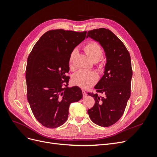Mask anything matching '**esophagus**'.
Returning <instances> with one entry per match:
<instances>
[{
    "label": "esophagus",
    "instance_id": "obj_1",
    "mask_svg": "<svg viewBox=\"0 0 157 157\" xmlns=\"http://www.w3.org/2000/svg\"><path fill=\"white\" fill-rule=\"evenodd\" d=\"M82 94L84 97H86L87 96V93L84 91V90H82Z\"/></svg>",
    "mask_w": 157,
    "mask_h": 157
}]
</instances>
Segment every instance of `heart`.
I'll use <instances>...</instances> for the list:
<instances>
[{
	"mask_svg": "<svg viewBox=\"0 0 157 157\" xmlns=\"http://www.w3.org/2000/svg\"><path fill=\"white\" fill-rule=\"evenodd\" d=\"M84 50L91 60L98 61L103 55V49L101 46L97 42H89L84 47ZM77 50L75 49L71 52L69 57V65L72 66L73 61L77 54ZM98 79V76L96 73L90 72L86 71H79L76 73L73 77V82L77 86L86 88L91 86Z\"/></svg>",
	"mask_w": 157,
	"mask_h": 157,
	"instance_id": "1",
	"label": "heart"
}]
</instances>
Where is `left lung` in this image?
I'll return each mask as SVG.
<instances>
[{
    "label": "left lung",
    "instance_id": "left-lung-1",
    "mask_svg": "<svg viewBox=\"0 0 157 157\" xmlns=\"http://www.w3.org/2000/svg\"><path fill=\"white\" fill-rule=\"evenodd\" d=\"M88 37L99 42L106 57L103 75L94 86L97 93H88L95 99L94 107L88 113L95 124L108 127L121 118L130 97V56L124 44L110 30L100 28L89 31Z\"/></svg>",
    "mask_w": 157,
    "mask_h": 157
}]
</instances>
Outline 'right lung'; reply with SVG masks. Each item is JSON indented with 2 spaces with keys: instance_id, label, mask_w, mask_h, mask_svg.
<instances>
[{
  "instance_id": "1",
  "label": "right lung",
  "mask_w": 157,
  "mask_h": 157,
  "mask_svg": "<svg viewBox=\"0 0 157 157\" xmlns=\"http://www.w3.org/2000/svg\"><path fill=\"white\" fill-rule=\"evenodd\" d=\"M86 35V31H48L36 42L28 57L27 100L36 119L46 128L63 124L71 103L82 98L78 86H67L69 77L65 74L69 71L71 52Z\"/></svg>"
}]
</instances>
